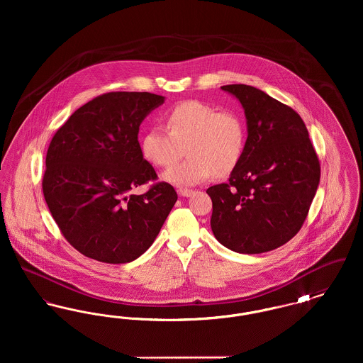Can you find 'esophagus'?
Returning <instances> with one entry per match:
<instances>
[{"label":"esophagus","mask_w":363,"mask_h":363,"mask_svg":"<svg viewBox=\"0 0 363 363\" xmlns=\"http://www.w3.org/2000/svg\"><path fill=\"white\" fill-rule=\"evenodd\" d=\"M193 193H194V190L186 189V188H179L178 189V194L182 196V197H190Z\"/></svg>","instance_id":"34e87169"}]
</instances>
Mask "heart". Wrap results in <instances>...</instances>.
Segmentation results:
<instances>
[{"mask_svg": "<svg viewBox=\"0 0 363 363\" xmlns=\"http://www.w3.org/2000/svg\"><path fill=\"white\" fill-rule=\"evenodd\" d=\"M166 128H148L140 141L143 156L157 167H170L188 151V157L164 174L178 186H191L213 174L231 173L245 154L247 128L241 113L222 110L200 101L175 104L164 114Z\"/></svg>", "mask_w": 363, "mask_h": 363, "instance_id": "1", "label": "heart"}]
</instances>
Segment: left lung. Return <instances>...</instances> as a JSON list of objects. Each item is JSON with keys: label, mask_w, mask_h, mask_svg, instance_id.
Here are the masks:
<instances>
[{"label": "left lung", "mask_w": 363, "mask_h": 363, "mask_svg": "<svg viewBox=\"0 0 363 363\" xmlns=\"http://www.w3.org/2000/svg\"><path fill=\"white\" fill-rule=\"evenodd\" d=\"M222 89L243 106L247 140L228 182L207 189L211 228L230 250L259 255L301 230L320 182V160L305 123L290 106L252 86Z\"/></svg>", "instance_id": "obj_1"}]
</instances>
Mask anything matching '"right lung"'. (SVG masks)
Segmentation results:
<instances>
[{"mask_svg":"<svg viewBox=\"0 0 363 363\" xmlns=\"http://www.w3.org/2000/svg\"><path fill=\"white\" fill-rule=\"evenodd\" d=\"M164 98L150 92H107L77 108L52 136L43 196L64 238L89 259L125 264L155 241L178 196L156 181L143 157L138 128Z\"/></svg>","mask_w":363,"mask_h":363,"instance_id":"add662e5","label":"right lung"}]
</instances>
